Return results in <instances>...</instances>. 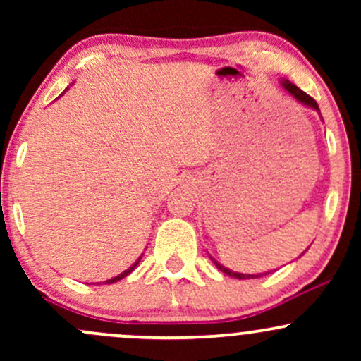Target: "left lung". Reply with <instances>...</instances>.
Segmentation results:
<instances>
[{
    "label": "left lung",
    "instance_id": "left-lung-1",
    "mask_svg": "<svg viewBox=\"0 0 361 361\" xmlns=\"http://www.w3.org/2000/svg\"><path fill=\"white\" fill-rule=\"evenodd\" d=\"M280 85H281V88H283L285 91H287V93L290 94V97L293 98V100H295V102H299L300 105L307 106V109H312V110H316L317 114L321 115V110H319V106H317L316 100H312V98H310L307 93H304V91H302L300 88H297V86L293 85V82H290L288 80H280ZM321 120H322V117H321ZM304 252H305V251H304ZM304 252H302V255H304ZM302 255H300V256H302ZM209 258L212 259V263L215 264V267L219 268V270H221L222 273H226V275L233 276V279H239V280L258 279V276L268 275V273H270V271H264V273H256V275H246V273H238V271H233V270H229V268H227V267H224V264L219 263V261L215 259V258H212V256H210V255H209Z\"/></svg>",
    "mask_w": 361,
    "mask_h": 361
}]
</instances>
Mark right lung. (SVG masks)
Returning <instances> with one entry per match:
<instances>
[{
    "instance_id": "right-lung-1",
    "label": "right lung",
    "mask_w": 361,
    "mask_h": 361,
    "mask_svg": "<svg viewBox=\"0 0 361 361\" xmlns=\"http://www.w3.org/2000/svg\"><path fill=\"white\" fill-rule=\"evenodd\" d=\"M66 90H68V88H66ZM64 93H66V91H64ZM142 256H144V252H142V255H140V256H139V258H137V259H135V261H134V263H132V264H130V267H128V268H127V270H123L122 273H118V275H117V276H114V279H109V280H105V281H103V283H115V281H118V280L126 279V276H127V275H130V273L135 270V267H137V264H139V261H140V259H142Z\"/></svg>"
}]
</instances>
